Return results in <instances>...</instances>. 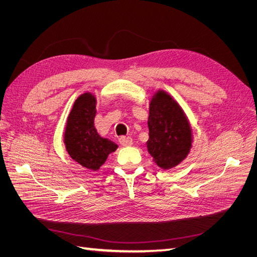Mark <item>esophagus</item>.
I'll list each match as a JSON object with an SVG mask.
<instances>
[{
    "mask_svg": "<svg viewBox=\"0 0 257 257\" xmlns=\"http://www.w3.org/2000/svg\"><path fill=\"white\" fill-rule=\"evenodd\" d=\"M120 144L123 146V147H128V146H132L133 145V139H132L131 137H126V136H123L120 138Z\"/></svg>",
    "mask_w": 257,
    "mask_h": 257,
    "instance_id": "1",
    "label": "esophagus"
}]
</instances>
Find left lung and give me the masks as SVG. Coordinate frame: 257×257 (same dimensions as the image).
Returning <instances> with one entry per match:
<instances>
[{"label": "left lung", "instance_id": "8db88e82", "mask_svg": "<svg viewBox=\"0 0 257 257\" xmlns=\"http://www.w3.org/2000/svg\"><path fill=\"white\" fill-rule=\"evenodd\" d=\"M148 152L162 169H170L188 157L193 143L188 116L176 99L164 90L154 93L149 104Z\"/></svg>", "mask_w": 257, "mask_h": 257}]
</instances>
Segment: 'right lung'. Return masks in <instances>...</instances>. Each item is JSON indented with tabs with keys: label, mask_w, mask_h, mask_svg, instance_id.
<instances>
[{
	"label": "right lung",
	"mask_w": 257,
	"mask_h": 257,
	"mask_svg": "<svg viewBox=\"0 0 257 257\" xmlns=\"http://www.w3.org/2000/svg\"><path fill=\"white\" fill-rule=\"evenodd\" d=\"M96 97L85 92L75 100L64 131L67 153L82 167L96 170L106 162L108 155L118 148L109 139L99 136L94 126Z\"/></svg>",
	"instance_id": "obj_1"
}]
</instances>
